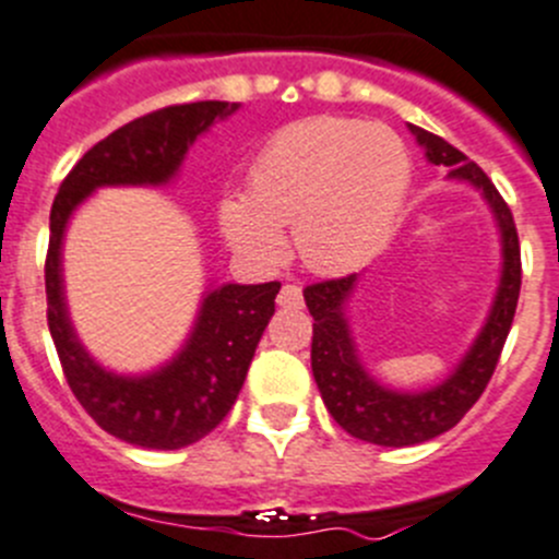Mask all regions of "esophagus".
Listing matches in <instances>:
<instances>
[{
  "instance_id": "1",
  "label": "esophagus",
  "mask_w": 559,
  "mask_h": 559,
  "mask_svg": "<svg viewBox=\"0 0 559 559\" xmlns=\"http://www.w3.org/2000/svg\"><path fill=\"white\" fill-rule=\"evenodd\" d=\"M278 306H284V309H300L304 306V289L297 284H284L278 292Z\"/></svg>"
}]
</instances>
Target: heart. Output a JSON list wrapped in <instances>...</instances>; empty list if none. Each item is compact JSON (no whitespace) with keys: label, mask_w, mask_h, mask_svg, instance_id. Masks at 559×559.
<instances>
[{"label":"heart","mask_w":559,"mask_h":559,"mask_svg":"<svg viewBox=\"0 0 559 559\" xmlns=\"http://www.w3.org/2000/svg\"><path fill=\"white\" fill-rule=\"evenodd\" d=\"M411 181L405 143L383 123L304 118L270 138L248 174V195L221 201V231L253 264L284 255L281 228L317 273L364 264L389 239Z\"/></svg>","instance_id":"heart-1"}]
</instances>
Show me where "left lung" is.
<instances>
[{
  "instance_id": "obj_1",
  "label": "left lung",
  "mask_w": 559,
  "mask_h": 559,
  "mask_svg": "<svg viewBox=\"0 0 559 559\" xmlns=\"http://www.w3.org/2000/svg\"><path fill=\"white\" fill-rule=\"evenodd\" d=\"M411 134L425 148L430 165L450 168V179L477 187L485 203L491 206L493 221L502 239V275L485 325L461 358L455 369L438 385L425 391H397L383 385L367 372L356 350L347 320V300L356 289L358 275L322 281L304 289L306 306L314 317L311 336V372L320 385L322 403L342 430L367 444L378 447H414L441 436L466 416L485 391L502 356L504 338L513 325L521 289V248L515 234L513 212L491 179L477 168L463 151L441 140L438 134L411 123Z\"/></svg>"
}]
</instances>
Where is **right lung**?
<instances>
[{"instance_id":"right-lung-1","label":"right lung","mask_w":559,"mask_h":559,"mask_svg":"<svg viewBox=\"0 0 559 559\" xmlns=\"http://www.w3.org/2000/svg\"><path fill=\"white\" fill-rule=\"evenodd\" d=\"M239 104L195 102L156 109L93 145L60 185L49 217L46 317L68 385L102 430L143 450H181L215 430L245 383L281 284H223L203 295L181 350L145 374L104 369L76 336L62 286V237L71 215L98 187H162L187 148Z\"/></svg>"}]
</instances>
